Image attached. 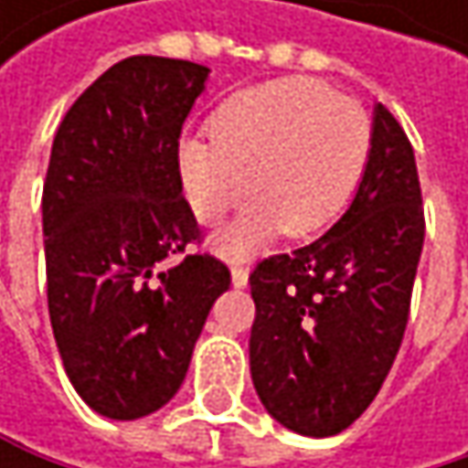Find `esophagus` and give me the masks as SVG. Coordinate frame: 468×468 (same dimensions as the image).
<instances>
[{
  "label": "esophagus",
  "instance_id": "obj_1",
  "mask_svg": "<svg viewBox=\"0 0 468 468\" xmlns=\"http://www.w3.org/2000/svg\"><path fill=\"white\" fill-rule=\"evenodd\" d=\"M249 282V271L243 265H233V287H246Z\"/></svg>",
  "mask_w": 468,
  "mask_h": 468
}]
</instances>
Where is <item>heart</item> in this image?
<instances>
[{"mask_svg":"<svg viewBox=\"0 0 468 468\" xmlns=\"http://www.w3.org/2000/svg\"><path fill=\"white\" fill-rule=\"evenodd\" d=\"M211 135L178 145L181 195L200 225L222 222L257 197L217 238L228 257H249L284 230L312 238L352 200L371 154L368 113L323 80L282 78L230 94L208 122Z\"/></svg>","mask_w":468,"mask_h":468,"instance_id":"1","label":"heart"}]
</instances>
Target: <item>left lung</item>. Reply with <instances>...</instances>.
<instances>
[{
    "mask_svg": "<svg viewBox=\"0 0 468 468\" xmlns=\"http://www.w3.org/2000/svg\"><path fill=\"white\" fill-rule=\"evenodd\" d=\"M422 238L415 151L379 102L346 214L314 243L249 273L251 382L271 418L323 439L368 410L407 330Z\"/></svg>",
    "mask_w": 468,
    "mask_h": 468,
    "instance_id": "1",
    "label": "left lung"
}]
</instances>
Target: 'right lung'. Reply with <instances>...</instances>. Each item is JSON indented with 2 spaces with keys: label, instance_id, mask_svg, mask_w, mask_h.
<instances>
[{
  "label": "right lung",
  "instance_id": "obj_1",
  "mask_svg": "<svg viewBox=\"0 0 468 468\" xmlns=\"http://www.w3.org/2000/svg\"><path fill=\"white\" fill-rule=\"evenodd\" d=\"M208 67L130 56L105 69L61 119L46 184L48 314L78 396L135 420L181 388L195 341L230 268L208 251L181 195V127ZM170 256H181L173 266Z\"/></svg>",
  "mask_w": 468,
  "mask_h": 468
}]
</instances>
